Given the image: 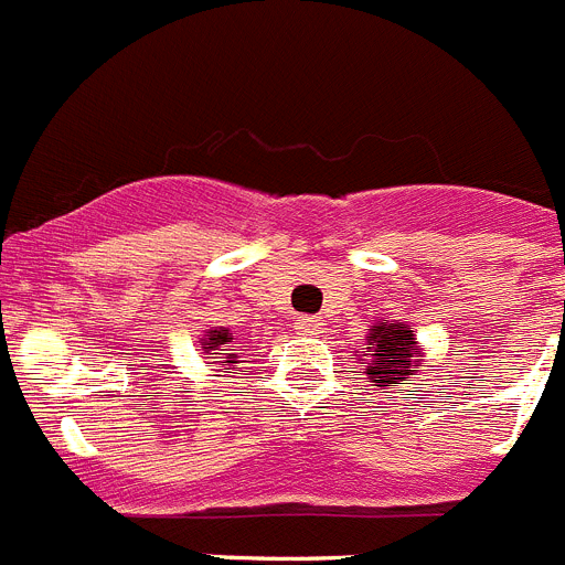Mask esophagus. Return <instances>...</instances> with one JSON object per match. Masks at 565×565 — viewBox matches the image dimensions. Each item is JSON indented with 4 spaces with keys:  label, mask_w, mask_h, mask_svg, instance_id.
<instances>
[{
    "label": "esophagus",
    "mask_w": 565,
    "mask_h": 565,
    "mask_svg": "<svg viewBox=\"0 0 565 565\" xmlns=\"http://www.w3.org/2000/svg\"><path fill=\"white\" fill-rule=\"evenodd\" d=\"M294 330H297L299 335H317L319 330H322V319L297 317V319H294Z\"/></svg>",
    "instance_id": "obj_1"
}]
</instances>
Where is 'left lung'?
<instances>
[{
    "label": "left lung",
    "instance_id": "obj_1",
    "mask_svg": "<svg viewBox=\"0 0 565 565\" xmlns=\"http://www.w3.org/2000/svg\"><path fill=\"white\" fill-rule=\"evenodd\" d=\"M359 361L364 364L372 386H397L408 375L420 372L426 350L414 339V330L408 324L381 319L370 324L366 347Z\"/></svg>",
    "mask_w": 565,
    "mask_h": 565
}]
</instances>
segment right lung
<instances>
[{"instance_id": "right-lung-1", "label": "right lung", "mask_w": 565, "mask_h": 565, "mask_svg": "<svg viewBox=\"0 0 565 565\" xmlns=\"http://www.w3.org/2000/svg\"><path fill=\"white\" fill-rule=\"evenodd\" d=\"M232 341V333L230 328H210L204 330V335H201V350H204V359H218L212 361V364L224 366V370H235L237 364V355L235 353H224L226 347Z\"/></svg>"}]
</instances>
